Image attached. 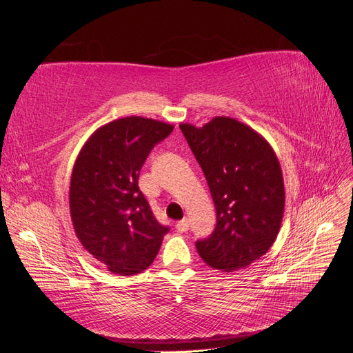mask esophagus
Wrapping results in <instances>:
<instances>
[{"instance_id":"1","label":"esophagus","mask_w":353,"mask_h":353,"mask_svg":"<svg viewBox=\"0 0 353 353\" xmlns=\"http://www.w3.org/2000/svg\"><path fill=\"white\" fill-rule=\"evenodd\" d=\"M188 227H190V222H188V219L178 221V222H176V225H175V228H176L179 232H185V231L188 230Z\"/></svg>"}]
</instances>
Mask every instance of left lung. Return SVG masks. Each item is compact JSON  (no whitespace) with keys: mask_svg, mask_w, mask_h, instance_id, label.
Wrapping results in <instances>:
<instances>
[{"mask_svg":"<svg viewBox=\"0 0 353 353\" xmlns=\"http://www.w3.org/2000/svg\"><path fill=\"white\" fill-rule=\"evenodd\" d=\"M179 128L216 209L215 230L196 241L200 258L222 272L243 270L270 250L281 227L285 196L279 159L265 138L232 117Z\"/></svg>","mask_w":353,"mask_h":353,"instance_id":"obj_1","label":"left lung"}]
</instances>
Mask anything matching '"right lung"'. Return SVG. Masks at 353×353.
I'll return each instance as SVG.
<instances>
[{
	"label": "right lung",
	"mask_w": 353,
	"mask_h": 353,
	"mask_svg": "<svg viewBox=\"0 0 353 353\" xmlns=\"http://www.w3.org/2000/svg\"><path fill=\"white\" fill-rule=\"evenodd\" d=\"M172 131L165 122L122 117L95 131L74 162L69 191L74 232L113 274L147 270L169 231L154 218L138 178L153 147Z\"/></svg>",
	"instance_id": "right-lung-1"
}]
</instances>
